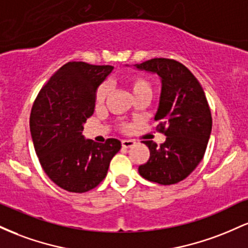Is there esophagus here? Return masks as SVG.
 I'll list each match as a JSON object with an SVG mask.
<instances>
[{
    "mask_svg": "<svg viewBox=\"0 0 248 248\" xmlns=\"http://www.w3.org/2000/svg\"><path fill=\"white\" fill-rule=\"evenodd\" d=\"M121 144H122V148L127 149V148H132L134 144H135V142L133 140H124L121 142Z\"/></svg>",
    "mask_w": 248,
    "mask_h": 248,
    "instance_id": "obj_1",
    "label": "esophagus"
}]
</instances>
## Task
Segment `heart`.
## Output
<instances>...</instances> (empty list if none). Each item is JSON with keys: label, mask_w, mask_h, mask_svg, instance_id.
Segmentation results:
<instances>
[{"label": "heart", "mask_w": 248, "mask_h": 248, "mask_svg": "<svg viewBox=\"0 0 248 248\" xmlns=\"http://www.w3.org/2000/svg\"><path fill=\"white\" fill-rule=\"evenodd\" d=\"M127 81L134 96L139 94H148L152 96V93H153L152 82L148 80L146 77L135 75L130 77ZM108 91H109V88H108L106 84H102L98 87V90H96V93H95L96 104L101 105L102 102L105 101V99H106L108 95Z\"/></svg>", "instance_id": "b5f03b06"}]
</instances>
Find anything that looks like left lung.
I'll use <instances>...</instances> for the list:
<instances>
[{
	"label": "left lung",
	"instance_id": "1",
	"mask_svg": "<svg viewBox=\"0 0 248 248\" xmlns=\"http://www.w3.org/2000/svg\"><path fill=\"white\" fill-rule=\"evenodd\" d=\"M133 67L160 78L161 94L154 120L160 121L157 129L167 135L160 147L143 141L150 157L139 167V172L162 186L176 184L196 169L205 154L212 129L205 93L190 70L173 59L154 58Z\"/></svg>",
	"mask_w": 248,
	"mask_h": 248
}]
</instances>
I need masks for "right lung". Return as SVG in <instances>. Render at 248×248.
<instances>
[{
	"label": "right lung",
	"mask_w": 248,
	"mask_h": 248,
	"mask_svg": "<svg viewBox=\"0 0 248 248\" xmlns=\"http://www.w3.org/2000/svg\"><path fill=\"white\" fill-rule=\"evenodd\" d=\"M114 67L70 62L50 78L31 109L30 132L41 166L53 183L69 192H86L106 177L121 142L96 143L82 135L94 113L99 85Z\"/></svg>",
	"instance_id": "obj_1"
}]
</instances>
